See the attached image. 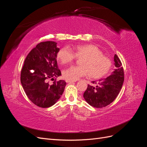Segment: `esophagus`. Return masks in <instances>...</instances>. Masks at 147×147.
<instances>
[{"mask_svg": "<svg viewBox=\"0 0 147 147\" xmlns=\"http://www.w3.org/2000/svg\"><path fill=\"white\" fill-rule=\"evenodd\" d=\"M65 82L67 83H73V82H75L77 81L76 80H65Z\"/></svg>", "mask_w": 147, "mask_h": 147, "instance_id": "34e87169", "label": "esophagus"}]
</instances>
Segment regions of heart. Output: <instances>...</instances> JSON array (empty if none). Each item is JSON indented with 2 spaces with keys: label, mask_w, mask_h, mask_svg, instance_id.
I'll use <instances>...</instances> for the list:
<instances>
[{
  "label": "heart",
  "mask_w": 147,
  "mask_h": 147,
  "mask_svg": "<svg viewBox=\"0 0 147 147\" xmlns=\"http://www.w3.org/2000/svg\"><path fill=\"white\" fill-rule=\"evenodd\" d=\"M74 52L69 47L62 48L57 53V57L61 64L72 63L76 59H82L80 66H71L63 72L67 80H77L88 75L91 78H100L107 74L112 66V61L103 55L100 49L94 45H78L73 48Z\"/></svg>",
  "instance_id": "heart-1"
}]
</instances>
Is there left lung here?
<instances>
[{
  "mask_svg": "<svg viewBox=\"0 0 147 147\" xmlns=\"http://www.w3.org/2000/svg\"><path fill=\"white\" fill-rule=\"evenodd\" d=\"M116 69L112 75L106 78L100 79L96 86L88 84L83 97L90 105L96 108H102L109 105L116 99L124 82V70L121 61L117 55L114 56ZM97 84L96 81L92 82Z\"/></svg>",
  "mask_w": 147,
  "mask_h": 147,
  "instance_id": "obj_1",
  "label": "left lung"
}]
</instances>
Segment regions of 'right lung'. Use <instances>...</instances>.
Instances as JSON below:
<instances>
[{
	"mask_svg": "<svg viewBox=\"0 0 147 147\" xmlns=\"http://www.w3.org/2000/svg\"><path fill=\"white\" fill-rule=\"evenodd\" d=\"M52 41L40 42L26 57L21 72V83L30 100L40 107L48 108L59 99L66 82L56 81L61 72L56 57L59 48ZM55 81L51 84L49 79Z\"/></svg>",
	"mask_w": 147,
	"mask_h": 147,
	"instance_id": "obj_1",
	"label": "right lung"
}]
</instances>
